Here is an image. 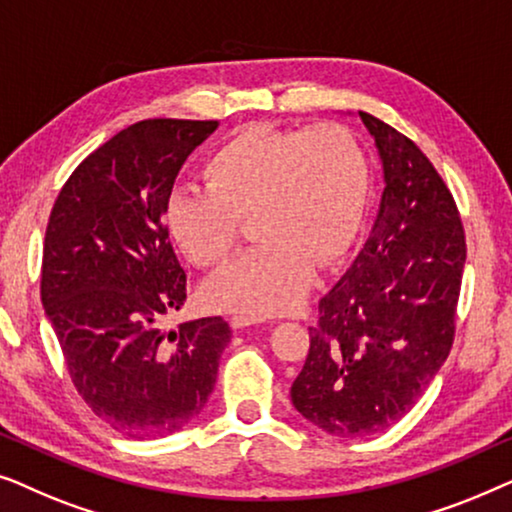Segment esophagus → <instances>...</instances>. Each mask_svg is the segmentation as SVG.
<instances>
[{
    "instance_id": "1",
    "label": "esophagus",
    "mask_w": 512,
    "mask_h": 512,
    "mask_svg": "<svg viewBox=\"0 0 512 512\" xmlns=\"http://www.w3.org/2000/svg\"><path fill=\"white\" fill-rule=\"evenodd\" d=\"M230 324H233V328H247V326L261 324V317H256V314H249V312H235L233 317H230Z\"/></svg>"
}]
</instances>
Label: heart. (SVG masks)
I'll use <instances>...</instances> for the list:
<instances>
[{
  "instance_id": "1",
  "label": "heart",
  "mask_w": 512,
  "mask_h": 512,
  "mask_svg": "<svg viewBox=\"0 0 512 512\" xmlns=\"http://www.w3.org/2000/svg\"><path fill=\"white\" fill-rule=\"evenodd\" d=\"M207 188H177L165 226L188 261L214 268L240 242L251 219L261 242L207 282L205 303L251 314L286 312L300 303L312 263L340 258L361 228L368 165L338 123L305 130L249 125L209 153Z\"/></svg>"
}]
</instances>
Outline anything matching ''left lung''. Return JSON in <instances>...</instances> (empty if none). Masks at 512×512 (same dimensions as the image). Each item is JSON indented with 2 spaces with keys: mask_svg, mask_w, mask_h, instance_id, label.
Masks as SVG:
<instances>
[{
  "mask_svg": "<svg viewBox=\"0 0 512 512\" xmlns=\"http://www.w3.org/2000/svg\"><path fill=\"white\" fill-rule=\"evenodd\" d=\"M382 158L380 212L340 282L319 300L291 401L338 438L394 426L454 342L466 237L450 188L422 149L359 111Z\"/></svg>",
  "mask_w": 512,
  "mask_h": 512,
  "instance_id": "1",
  "label": "left lung"
}]
</instances>
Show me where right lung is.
<instances>
[{
    "label": "right lung",
    "mask_w": 512,
    "mask_h": 512,
    "mask_svg": "<svg viewBox=\"0 0 512 512\" xmlns=\"http://www.w3.org/2000/svg\"><path fill=\"white\" fill-rule=\"evenodd\" d=\"M216 125L149 118L121 130L81 160L46 226L41 303L69 377L130 438L167 436L200 415L233 335L221 317L160 326L186 300L165 205Z\"/></svg>",
    "instance_id": "right-lung-1"
}]
</instances>
